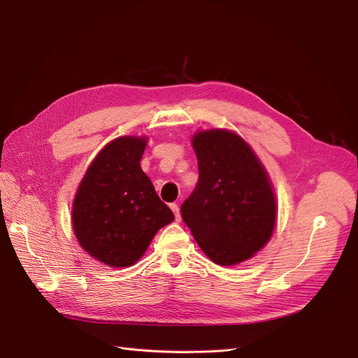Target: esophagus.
<instances>
[{
	"label": "esophagus",
	"instance_id": "obj_1",
	"mask_svg": "<svg viewBox=\"0 0 358 358\" xmlns=\"http://www.w3.org/2000/svg\"><path fill=\"white\" fill-rule=\"evenodd\" d=\"M170 209L173 210V213H175V218H176V221L179 222V221H180V210H179V206H178L176 203H171V204H170Z\"/></svg>",
	"mask_w": 358,
	"mask_h": 358
}]
</instances>
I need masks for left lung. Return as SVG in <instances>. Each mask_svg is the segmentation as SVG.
I'll use <instances>...</instances> for the list:
<instances>
[{
	"label": "left lung",
	"mask_w": 358,
	"mask_h": 358,
	"mask_svg": "<svg viewBox=\"0 0 358 358\" xmlns=\"http://www.w3.org/2000/svg\"><path fill=\"white\" fill-rule=\"evenodd\" d=\"M199 182L180 212L194 239L215 264L252 258L273 234L276 197L252 148L224 128L192 136Z\"/></svg>",
	"instance_id": "obj_1"
}]
</instances>
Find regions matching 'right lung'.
I'll use <instances>...</instances> for the list:
<instances>
[{"mask_svg":"<svg viewBox=\"0 0 358 358\" xmlns=\"http://www.w3.org/2000/svg\"><path fill=\"white\" fill-rule=\"evenodd\" d=\"M148 137L122 136L94 158L73 200L76 239L94 259L129 267L175 215L140 167Z\"/></svg>","mask_w":358,"mask_h":358,"instance_id":"right-lung-1","label":"right lung"}]
</instances>
